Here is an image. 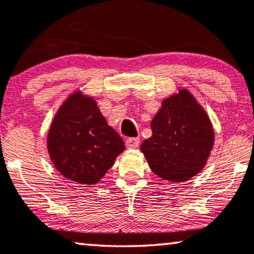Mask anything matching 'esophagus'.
I'll return each instance as SVG.
<instances>
[{
  "instance_id": "obj_1",
  "label": "esophagus",
  "mask_w": 254,
  "mask_h": 254,
  "mask_svg": "<svg viewBox=\"0 0 254 254\" xmlns=\"http://www.w3.org/2000/svg\"><path fill=\"white\" fill-rule=\"evenodd\" d=\"M138 144H140V138L138 137H129L126 140V147L128 149L137 148Z\"/></svg>"
}]
</instances>
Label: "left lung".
<instances>
[{
	"label": "left lung",
	"instance_id": "1",
	"mask_svg": "<svg viewBox=\"0 0 254 254\" xmlns=\"http://www.w3.org/2000/svg\"><path fill=\"white\" fill-rule=\"evenodd\" d=\"M150 126L152 135L141 151L155 175L183 183L203 169L214 145V129L189 90L180 89L163 100Z\"/></svg>",
	"mask_w": 254,
	"mask_h": 254
}]
</instances>
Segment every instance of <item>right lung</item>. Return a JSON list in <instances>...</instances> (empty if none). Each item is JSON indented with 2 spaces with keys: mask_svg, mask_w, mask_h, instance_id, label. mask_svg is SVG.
Wrapping results in <instances>:
<instances>
[{
  "mask_svg": "<svg viewBox=\"0 0 254 254\" xmlns=\"http://www.w3.org/2000/svg\"><path fill=\"white\" fill-rule=\"evenodd\" d=\"M55 169L72 182L93 185L125 150L123 138L110 127L95 99L71 93L55 114L47 136Z\"/></svg>",
  "mask_w": 254,
  "mask_h": 254,
  "instance_id": "right-lung-1",
  "label": "right lung"
}]
</instances>
